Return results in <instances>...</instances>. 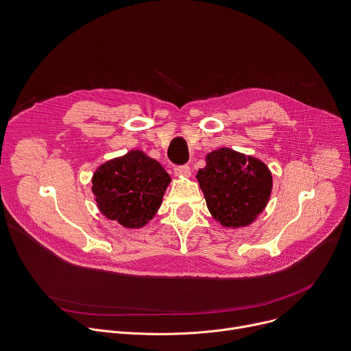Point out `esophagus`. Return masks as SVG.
<instances>
[{
  "mask_svg": "<svg viewBox=\"0 0 351 351\" xmlns=\"http://www.w3.org/2000/svg\"><path fill=\"white\" fill-rule=\"evenodd\" d=\"M173 171L176 175H180V176H190V173H191V169L189 165H176L173 168Z\"/></svg>",
  "mask_w": 351,
  "mask_h": 351,
  "instance_id": "34e87169",
  "label": "esophagus"
}]
</instances>
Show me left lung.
<instances>
[{
    "label": "left lung",
    "mask_w": 351,
    "mask_h": 351,
    "mask_svg": "<svg viewBox=\"0 0 351 351\" xmlns=\"http://www.w3.org/2000/svg\"><path fill=\"white\" fill-rule=\"evenodd\" d=\"M197 180L211 215L226 228L252 223L265 208L272 189L265 164L229 148L208 154Z\"/></svg>",
    "instance_id": "left-lung-1"
}]
</instances>
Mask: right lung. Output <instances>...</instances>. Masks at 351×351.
<instances>
[{
	"instance_id": "right-lung-1",
	"label": "right lung",
	"mask_w": 351,
	"mask_h": 351,
	"mask_svg": "<svg viewBox=\"0 0 351 351\" xmlns=\"http://www.w3.org/2000/svg\"><path fill=\"white\" fill-rule=\"evenodd\" d=\"M169 182V175L156 160L130 152L95 171L93 193L99 211L108 219L126 228H140L161 207Z\"/></svg>"
}]
</instances>
